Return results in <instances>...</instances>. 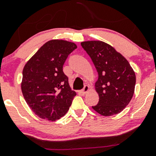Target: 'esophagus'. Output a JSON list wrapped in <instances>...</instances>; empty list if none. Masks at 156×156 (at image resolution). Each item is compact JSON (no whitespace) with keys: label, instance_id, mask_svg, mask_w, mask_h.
I'll list each match as a JSON object with an SVG mask.
<instances>
[{"label":"esophagus","instance_id":"esophagus-1","mask_svg":"<svg viewBox=\"0 0 156 156\" xmlns=\"http://www.w3.org/2000/svg\"><path fill=\"white\" fill-rule=\"evenodd\" d=\"M89 89H90V87L88 85H85L84 87V88H83V90H81V93L82 94H85L87 92L88 90H89Z\"/></svg>","mask_w":156,"mask_h":156}]
</instances>
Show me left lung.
Wrapping results in <instances>:
<instances>
[{
	"instance_id": "8db88e82",
	"label": "left lung",
	"mask_w": 156,
	"mask_h": 156,
	"mask_svg": "<svg viewBox=\"0 0 156 156\" xmlns=\"http://www.w3.org/2000/svg\"><path fill=\"white\" fill-rule=\"evenodd\" d=\"M81 45L98 72L95 89L100 99L98 104L92 108L104 116L121 112L130 103L134 93L136 75L130 63L105 42L90 41L81 42Z\"/></svg>"
}]
</instances>
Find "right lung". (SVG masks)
Masks as SVG:
<instances>
[{"instance_id": "add662e5", "label": "right lung", "mask_w": 156, "mask_h": 156, "mask_svg": "<svg viewBox=\"0 0 156 156\" xmlns=\"http://www.w3.org/2000/svg\"><path fill=\"white\" fill-rule=\"evenodd\" d=\"M76 48V44L67 41H49L25 65L22 92L38 117L53 122L69 109L76 93L71 89L62 66Z\"/></svg>"}]
</instances>
